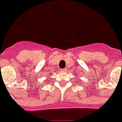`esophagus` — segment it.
<instances>
[{
	"label": "esophagus",
	"instance_id": "34e87169",
	"mask_svg": "<svg viewBox=\"0 0 122 122\" xmlns=\"http://www.w3.org/2000/svg\"><path fill=\"white\" fill-rule=\"evenodd\" d=\"M66 70H67L66 69H61L60 71H61V72H65V71H66Z\"/></svg>",
	"mask_w": 122,
	"mask_h": 122
}]
</instances>
